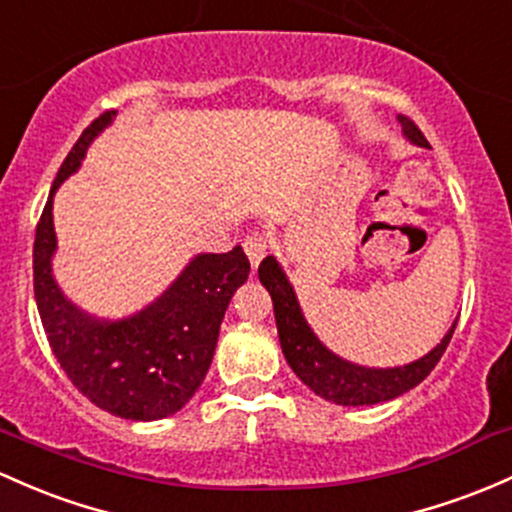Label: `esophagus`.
Here are the masks:
<instances>
[{"mask_svg":"<svg viewBox=\"0 0 512 512\" xmlns=\"http://www.w3.org/2000/svg\"><path fill=\"white\" fill-rule=\"evenodd\" d=\"M243 247H245L247 257H250V265L257 269V265H260V262L265 260V255L269 252V247H272V243H269L267 235L252 233V235H247V238H245Z\"/></svg>","mask_w":512,"mask_h":512,"instance_id":"esophagus-1","label":"esophagus"}]
</instances>
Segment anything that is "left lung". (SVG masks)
I'll use <instances>...</instances> for the list:
<instances>
[{"mask_svg":"<svg viewBox=\"0 0 512 512\" xmlns=\"http://www.w3.org/2000/svg\"><path fill=\"white\" fill-rule=\"evenodd\" d=\"M401 126L411 143L428 148L430 143L408 116H401ZM260 282L265 284L269 296H272L279 342H282V352L289 367L294 369V374L299 376L308 389L316 391L325 401L338 403V406H372V403L391 401V398L411 391L413 386H418L435 369V364L445 355L449 340H452L454 328H457V323H454L435 350L428 352L425 357L415 359L411 364H406V367H357V364H350L338 355H333L313 335L306 318H303L294 289L286 282L282 267L277 265L274 257H265L262 260Z\"/></svg>","mask_w":512,"mask_h":512,"instance_id":"obj_1","label":"left lung"}]
</instances>
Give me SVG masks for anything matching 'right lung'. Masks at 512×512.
I'll use <instances>...</instances> for the list:
<instances>
[{
	"label": "right lung",
	"mask_w": 512,
	"mask_h": 512,
	"mask_svg": "<svg viewBox=\"0 0 512 512\" xmlns=\"http://www.w3.org/2000/svg\"><path fill=\"white\" fill-rule=\"evenodd\" d=\"M114 114L104 111L84 128L50 187L33 243V294L50 350L77 391L119 418L160 420L177 413L204 381L221 320L235 289L247 282L250 260L240 245L223 255L194 257L160 299L121 320L87 316L60 294L50 274L53 194Z\"/></svg>",
	"instance_id": "add662e5"
}]
</instances>
